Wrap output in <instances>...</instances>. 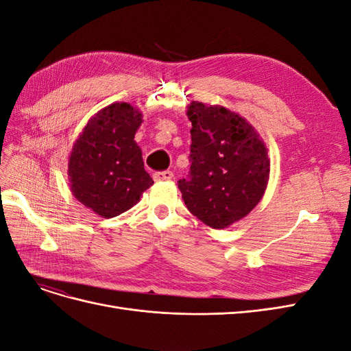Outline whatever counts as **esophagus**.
Wrapping results in <instances>:
<instances>
[{
	"label": "esophagus",
	"instance_id": "1",
	"mask_svg": "<svg viewBox=\"0 0 351 351\" xmlns=\"http://www.w3.org/2000/svg\"><path fill=\"white\" fill-rule=\"evenodd\" d=\"M174 174L171 171H158L154 173V180L155 182H167V180H171Z\"/></svg>",
	"mask_w": 351,
	"mask_h": 351
}]
</instances>
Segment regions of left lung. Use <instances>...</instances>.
I'll return each mask as SVG.
<instances>
[{
    "instance_id": "left-lung-1",
    "label": "left lung",
    "mask_w": 351,
    "mask_h": 351,
    "mask_svg": "<svg viewBox=\"0 0 351 351\" xmlns=\"http://www.w3.org/2000/svg\"><path fill=\"white\" fill-rule=\"evenodd\" d=\"M189 178L178 180L187 209L210 228H227L256 206L269 180L267 146L253 127L219 105L193 101Z\"/></svg>"
}]
</instances>
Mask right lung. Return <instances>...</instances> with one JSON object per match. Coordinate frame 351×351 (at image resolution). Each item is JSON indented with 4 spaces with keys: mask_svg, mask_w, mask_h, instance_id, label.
I'll list each match as a JSON object with an SVG mask.
<instances>
[{
    "mask_svg": "<svg viewBox=\"0 0 351 351\" xmlns=\"http://www.w3.org/2000/svg\"><path fill=\"white\" fill-rule=\"evenodd\" d=\"M141 124L139 110L115 102L92 117L73 146L69 158L71 192L102 218L129 210L154 184L134 142Z\"/></svg>",
    "mask_w": 351,
    "mask_h": 351,
    "instance_id": "obj_1",
    "label": "right lung"
}]
</instances>
